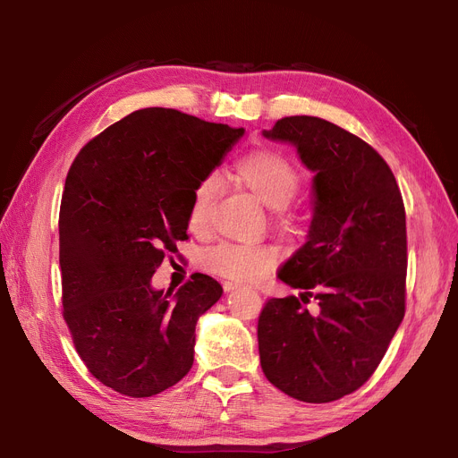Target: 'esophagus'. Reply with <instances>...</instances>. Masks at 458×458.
Segmentation results:
<instances>
[{"mask_svg":"<svg viewBox=\"0 0 458 458\" xmlns=\"http://www.w3.org/2000/svg\"><path fill=\"white\" fill-rule=\"evenodd\" d=\"M237 288H241V284L231 283V281H225V283H224V290H225V293H233V290H237Z\"/></svg>","mask_w":458,"mask_h":458,"instance_id":"1","label":"esophagus"}]
</instances>
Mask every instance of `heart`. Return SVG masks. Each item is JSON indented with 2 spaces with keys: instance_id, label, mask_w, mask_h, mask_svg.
<instances>
[{
  "instance_id": "obj_1",
  "label": "heart",
  "mask_w": 458,
  "mask_h": 458,
  "mask_svg": "<svg viewBox=\"0 0 458 458\" xmlns=\"http://www.w3.org/2000/svg\"><path fill=\"white\" fill-rule=\"evenodd\" d=\"M233 175L250 191L269 210H284L300 189V174L286 157L273 148H258L248 152L233 164ZM216 199V179L204 177L192 191L189 206V227L192 233L204 234L212 227ZM279 252L267 244L219 242L208 248L202 263L208 271L229 281L254 284L261 281L273 267Z\"/></svg>"
}]
</instances>
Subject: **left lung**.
Masks as SVG:
<instances>
[{"instance_id": "8db88e82", "label": "left lung", "mask_w": 458, "mask_h": 458, "mask_svg": "<svg viewBox=\"0 0 458 458\" xmlns=\"http://www.w3.org/2000/svg\"><path fill=\"white\" fill-rule=\"evenodd\" d=\"M263 137L296 147L315 175L308 241L276 273L301 293L263 308L259 363L286 395L328 403L370 378L403 321L405 206L386 160L336 123L288 116Z\"/></svg>"}]
</instances>
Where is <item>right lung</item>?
I'll return each mask as SVG.
<instances>
[{
  "mask_svg": "<svg viewBox=\"0 0 458 458\" xmlns=\"http://www.w3.org/2000/svg\"><path fill=\"white\" fill-rule=\"evenodd\" d=\"M242 135L152 106L108 126L71 165L59 214L63 317L81 361L122 395L168 390L195 361L197 321L224 288L202 273L177 293L150 279L189 239L192 191Z\"/></svg>",
  "mask_w": 458,
  "mask_h": 458,
  "instance_id": "obj_1",
  "label": "right lung"
}]
</instances>
